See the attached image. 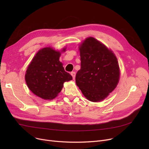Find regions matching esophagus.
Masks as SVG:
<instances>
[{
	"label": "esophagus",
	"instance_id": "1",
	"mask_svg": "<svg viewBox=\"0 0 149 149\" xmlns=\"http://www.w3.org/2000/svg\"><path fill=\"white\" fill-rule=\"evenodd\" d=\"M70 74H71V75H72V78H73V79H74V80H75V72H72L71 73H70Z\"/></svg>",
	"mask_w": 149,
	"mask_h": 149
}]
</instances>
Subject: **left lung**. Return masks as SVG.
Here are the masks:
<instances>
[{
  "label": "left lung",
  "mask_w": 149,
  "mask_h": 149,
  "mask_svg": "<svg viewBox=\"0 0 149 149\" xmlns=\"http://www.w3.org/2000/svg\"><path fill=\"white\" fill-rule=\"evenodd\" d=\"M79 50L81 68L75 77L77 86L88 100H103L118 83V60L112 51L91 37L86 38Z\"/></svg>",
  "instance_id": "8db88e82"
}]
</instances>
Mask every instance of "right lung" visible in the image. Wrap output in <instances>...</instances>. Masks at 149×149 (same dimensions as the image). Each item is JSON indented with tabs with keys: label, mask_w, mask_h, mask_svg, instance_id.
Instances as JSON below:
<instances>
[{
	"label": "right lung",
	"mask_w": 149,
	"mask_h": 149,
	"mask_svg": "<svg viewBox=\"0 0 149 149\" xmlns=\"http://www.w3.org/2000/svg\"><path fill=\"white\" fill-rule=\"evenodd\" d=\"M66 48L62 51L65 52ZM61 53L46 47L39 50L28 65L25 81L29 90L44 100H52L61 92L63 83L72 80L59 61Z\"/></svg>",
	"instance_id": "add662e5"
}]
</instances>
